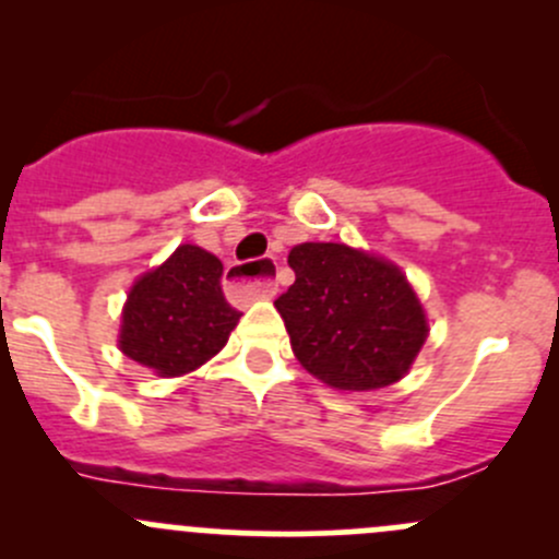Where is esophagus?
<instances>
[{"label":"esophagus","instance_id":"esophagus-1","mask_svg":"<svg viewBox=\"0 0 559 559\" xmlns=\"http://www.w3.org/2000/svg\"><path fill=\"white\" fill-rule=\"evenodd\" d=\"M253 264H229L227 267V284L235 286V289H246L248 295L253 297H273L278 292V284L273 278H248V270ZM262 267H273V259H264Z\"/></svg>","mask_w":559,"mask_h":559}]
</instances>
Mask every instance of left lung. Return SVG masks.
<instances>
[{"instance_id": "1", "label": "left lung", "mask_w": 559, "mask_h": 559, "mask_svg": "<svg viewBox=\"0 0 559 559\" xmlns=\"http://www.w3.org/2000/svg\"><path fill=\"white\" fill-rule=\"evenodd\" d=\"M295 284L275 300L292 352L332 389L368 392L408 373L427 341L419 297L397 264L346 243L289 251Z\"/></svg>"}]
</instances>
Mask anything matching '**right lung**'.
<instances>
[{
    "instance_id": "obj_1",
    "label": "right lung",
    "mask_w": 559,
    "mask_h": 559,
    "mask_svg": "<svg viewBox=\"0 0 559 559\" xmlns=\"http://www.w3.org/2000/svg\"><path fill=\"white\" fill-rule=\"evenodd\" d=\"M224 264L200 246H178L140 275L127 295L118 346L162 379L183 376L216 357L240 321L222 292Z\"/></svg>"
}]
</instances>
